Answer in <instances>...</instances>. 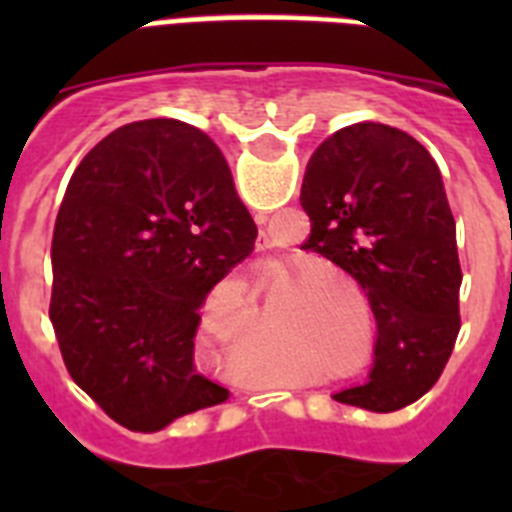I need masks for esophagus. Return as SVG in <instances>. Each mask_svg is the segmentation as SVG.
I'll return each instance as SVG.
<instances>
[{"label": "esophagus", "instance_id": "34e87169", "mask_svg": "<svg viewBox=\"0 0 512 512\" xmlns=\"http://www.w3.org/2000/svg\"><path fill=\"white\" fill-rule=\"evenodd\" d=\"M256 220H259V223H264V215H256ZM256 248H259V251H269V248H271L269 235H266L264 230H261L259 238H256Z\"/></svg>", "mask_w": 512, "mask_h": 512}]
</instances>
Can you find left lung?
Returning a JSON list of instances; mask_svg holds the SVG:
<instances>
[{
    "mask_svg": "<svg viewBox=\"0 0 512 512\" xmlns=\"http://www.w3.org/2000/svg\"><path fill=\"white\" fill-rule=\"evenodd\" d=\"M305 251L341 266L377 318L369 382L343 405L390 413L431 390L459 336L461 266L441 171L413 135L356 122L325 138L300 192Z\"/></svg>",
    "mask_w": 512,
    "mask_h": 512,
    "instance_id": "obj_1",
    "label": "left lung"
}]
</instances>
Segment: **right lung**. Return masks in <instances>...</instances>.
Here are the masks:
<instances>
[{
    "mask_svg": "<svg viewBox=\"0 0 512 512\" xmlns=\"http://www.w3.org/2000/svg\"><path fill=\"white\" fill-rule=\"evenodd\" d=\"M256 225L220 148L179 120L117 128L76 166L51 246V323L71 379L128 431L228 400L197 372L200 307Z\"/></svg>",
    "mask_w": 512,
    "mask_h": 512,
    "instance_id": "obj_1",
    "label": "right lung"
}]
</instances>
